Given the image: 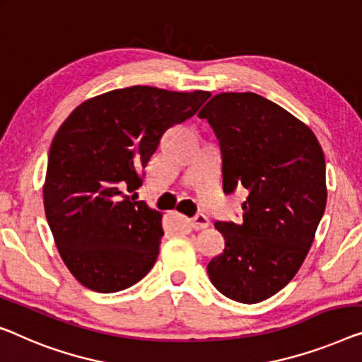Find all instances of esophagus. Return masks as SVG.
Instances as JSON below:
<instances>
[{"label":"esophagus","mask_w":362,"mask_h":362,"mask_svg":"<svg viewBox=\"0 0 362 362\" xmlns=\"http://www.w3.org/2000/svg\"><path fill=\"white\" fill-rule=\"evenodd\" d=\"M190 224H192V228L197 229V230H199V229H206L208 226H209V219H208L204 214L198 213V214H195V216H193V218L190 219Z\"/></svg>","instance_id":"obj_1"}]
</instances>
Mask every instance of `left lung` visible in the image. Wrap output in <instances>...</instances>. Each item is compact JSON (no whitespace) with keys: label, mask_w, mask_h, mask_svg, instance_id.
Returning a JSON list of instances; mask_svg holds the SVG:
<instances>
[{"label":"left lung","mask_w":362,"mask_h":362,"mask_svg":"<svg viewBox=\"0 0 362 362\" xmlns=\"http://www.w3.org/2000/svg\"><path fill=\"white\" fill-rule=\"evenodd\" d=\"M198 117L218 138L224 193L247 192L240 223H214L226 247L208 263L209 279L226 298L255 304L294 278L314 242L325 156L310 128L258 94H218Z\"/></svg>","instance_id":"8db88e82"}]
</instances>
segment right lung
Returning a JSON list of instances; mask_svg holds the SVG:
<instances>
[{
  "label": "right lung",
  "mask_w": 362,
  "mask_h": 362,
  "mask_svg": "<svg viewBox=\"0 0 362 362\" xmlns=\"http://www.w3.org/2000/svg\"><path fill=\"white\" fill-rule=\"evenodd\" d=\"M211 95L132 86L76 107L53 138L43 204L58 252L86 288L136 284L159 255L160 213L138 202L160 138Z\"/></svg>",
  "instance_id": "1"
}]
</instances>
